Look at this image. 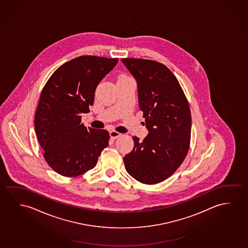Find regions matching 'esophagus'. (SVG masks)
Listing matches in <instances>:
<instances>
[{"instance_id": "obj_1", "label": "esophagus", "mask_w": 248, "mask_h": 248, "mask_svg": "<svg viewBox=\"0 0 248 248\" xmlns=\"http://www.w3.org/2000/svg\"><path fill=\"white\" fill-rule=\"evenodd\" d=\"M120 136H121V134L118 132V131H115V130H111V131H110V137H111V138H112V139H117V138L120 137Z\"/></svg>"}]
</instances>
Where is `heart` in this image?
Segmentation results:
<instances>
[{
  "instance_id": "heart-1",
  "label": "heart",
  "mask_w": 248,
  "mask_h": 248,
  "mask_svg": "<svg viewBox=\"0 0 248 248\" xmlns=\"http://www.w3.org/2000/svg\"><path fill=\"white\" fill-rule=\"evenodd\" d=\"M125 78V77H120V78Z\"/></svg>"
}]
</instances>
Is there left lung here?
I'll return each mask as SVG.
<instances>
[{
  "instance_id": "obj_1",
  "label": "left lung",
  "mask_w": 248,
  "mask_h": 248,
  "mask_svg": "<svg viewBox=\"0 0 248 248\" xmlns=\"http://www.w3.org/2000/svg\"><path fill=\"white\" fill-rule=\"evenodd\" d=\"M121 61L137 80L139 107L149 132L142 141L133 137V150L124 157L125 169L140 183L156 184L171 176L187 155L190 108L178 80L165 65L144 59Z\"/></svg>"
}]
</instances>
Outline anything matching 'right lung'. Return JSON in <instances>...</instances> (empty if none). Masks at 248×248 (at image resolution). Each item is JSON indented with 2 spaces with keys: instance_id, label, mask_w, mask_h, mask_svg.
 I'll use <instances>...</instances> for the list:
<instances>
[{
  "instance_id": "obj_1",
  "label": "right lung",
  "mask_w": 248,
  "mask_h": 248,
  "mask_svg": "<svg viewBox=\"0 0 248 248\" xmlns=\"http://www.w3.org/2000/svg\"><path fill=\"white\" fill-rule=\"evenodd\" d=\"M118 61L79 56L61 65L43 87L35 131L45 160L61 176L74 177L93 169L108 146V131L87 129L81 114L90 111L97 85Z\"/></svg>"
}]
</instances>
